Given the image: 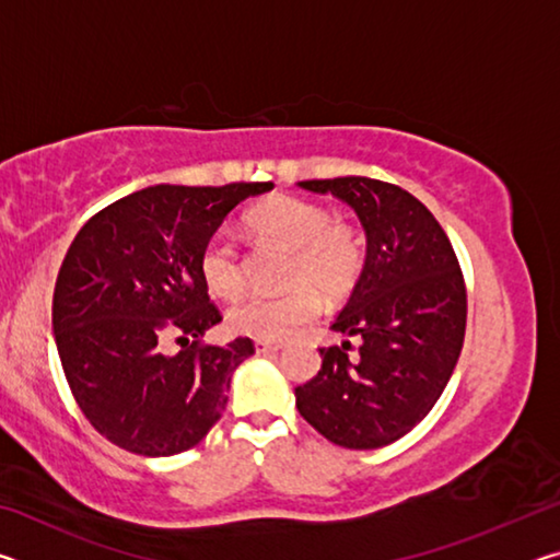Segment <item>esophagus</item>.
<instances>
[{
  "label": "esophagus",
  "instance_id": "obj_1",
  "mask_svg": "<svg viewBox=\"0 0 560 560\" xmlns=\"http://www.w3.org/2000/svg\"><path fill=\"white\" fill-rule=\"evenodd\" d=\"M254 348H257V353H269V350H279V343H271V340H254Z\"/></svg>",
  "mask_w": 560,
  "mask_h": 560
}]
</instances>
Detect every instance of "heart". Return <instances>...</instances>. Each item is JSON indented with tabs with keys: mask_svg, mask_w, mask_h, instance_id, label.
Masks as SVG:
<instances>
[{
	"mask_svg": "<svg viewBox=\"0 0 560 560\" xmlns=\"http://www.w3.org/2000/svg\"><path fill=\"white\" fill-rule=\"evenodd\" d=\"M244 230L259 246L289 254L277 296H244L226 308V326L257 340H277L318 316L320 296L346 299L365 271V240L355 224L330 220L324 205L293 195H271L246 210ZM197 269L205 287L220 299L244 289V264L236 246L212 236L200 249Z\"/></svg>",
	"mask_w": 560,
	"mask_h": 560,
	"instance_id": "obj_1",
	"label": "heart"
}]
</instances>
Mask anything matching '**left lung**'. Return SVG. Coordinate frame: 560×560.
I'll list each match as a JSON object with an SVG mask.
<instances>
[{"instance_id":"1","label":"left lung","mask_w":560,"mask_h":560,"mask_svg":"<svg viewBox=\"0 0 560 560\" xmlns=\"http://www.w3.org/2000/svg\"><path fill=\"white\" fill-rule=\"evenodd\" d=\"M334 195L365 230V271L334 320L358 338L318 348L320 371L296 387L303 420L346 450H377L405 438L440 400L467 328V289L447 234L407 189L371 177L306 179Z\"/></svg>"}]
</instances>
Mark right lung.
<instances>
[{
    "label": "right lung",
    "instance_id": "add662e5",
    "mask_svg": "<svg viewBox=\"0 0 560 560\" xmlns=\"http://www.w3.org/2000/svg\"><path fill=\"white\" fill-rule=\"evenodd\" d=\"M271 187H145L75 234L54 289V338L81 412L113 444L170 457L222 417L234 368L254 343H200L222 316L197 259L236 205ZM167 335L186 343L175 357L162 348Z\"/></svg>",
    "mask_w": 560,
    "mask_h": 560
}]
</instances>
